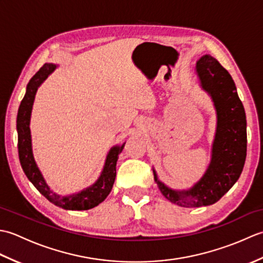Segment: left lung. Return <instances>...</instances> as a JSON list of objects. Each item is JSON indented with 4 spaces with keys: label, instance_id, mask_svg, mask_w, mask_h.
<instances>
[{
    "label": "left lung",
    "instance_id": "left-lung-1",
    "mask_svg": "<svg viewBox=\"0 0 263 263\" xmlns=\"http://www.w3.org/2000/svg\"><path fill=\"white\" fill-rule=\"evenodd\" d=\"M200 87L209 95L216 110V132L210 163L202 177L187 190H174L161 182L153 167L155 182L171 202L186 208L216 203L238 180L247 158V116L235 82L210 55L195 64Z\"/></svg>",
    "mask_w": 263,
    "mask_h": 263
}]
</instances>
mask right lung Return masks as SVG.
<instances>
[{"mask_svg": "<svg viewBox=\"0 0 263 263\" xmlns=\"http://www.w3.org/2000/svg\"><path fill=\"white\" fill-rule=\"evenodd\" d=\"M58 68L57 64L45 63L37 73L28 82L26 93L18 109L16 116V131H18V152L22 170L33 186H35L49 202L65 210H88L102 203L110 193L116 177V163L119 155L124 148L125 142L121 146H114L106 156L103 171L92 185L81 190L80 192L70 195H60L48 186L41 170L33 158L30 119L35 96L42 83Z\"/></svg>", "mask_w": 263, "mask_h": 263, "instance_id": "add662e5", "label": "right lung"}]
</instances>
